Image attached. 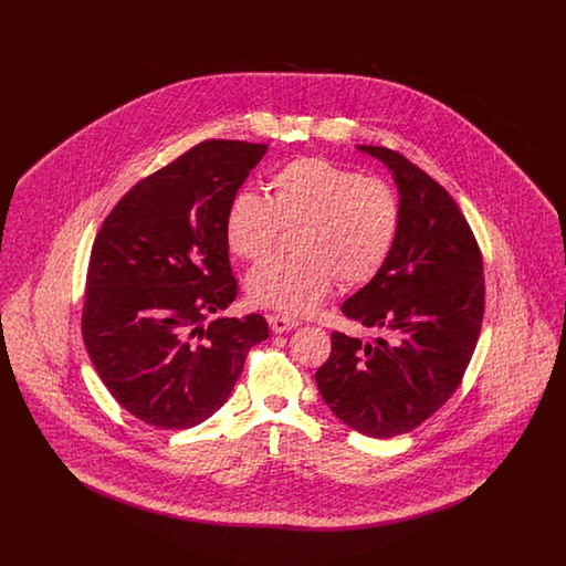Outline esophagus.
Returning a JSON list of instances; mask_svg holds the SVG:
<instances>
[{
	"instance_id": "esophagus-1",
	"label": "esophagus",
	"mask_w": 566,
	"mask_h": 566,
	"mask_svg": "<svg viewBox=\"0 0 566 566\" xmlns=\"http://www.w3.org/2000/svg\"><path fill=\"white\" fill-rule=\"evenodd\" d=\"M270 324L273 333H284V331H291V328L298 326V321L282 316V314H273V316H270Z\"/></svg>"
}]
</instances>
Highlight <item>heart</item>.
I'll use <instances>...</instances> for the list:
<instances>
[{
    "label": "heart",
    "mask_w": 566,
    "mask_h": 566,
    "mask_svg": "<svg viewBox=\"0 0 566 566\" xmlns=\"http://www.w3.org/2000/svg\"><path fill=\"white\" fill-rule=\"evenodd\" d=\"M403 208L392 185L328 161L298 157L268 178V197L243 190L224 212V240L243 261L268 259L282 229H296L293 256L271 259L248 275L252 303L284 314L312 312L335 277L360 286L390 259Z\"/></svg>",
    "instance_id": "heart-1"
}]
</instances>
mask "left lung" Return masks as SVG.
<instances>
[{
  "instance_id": "obj_1",
  "label": "left lung",
  "mask_w": 566,
  "mask_h": 566,
  "mask_svg": "<svg viewBox=\"0 0 566 566\" xmlns=\"http://www.w3.org/2000/svg\"><path fill=\"white\" fill-rule=\"evenodd\" d=\"M392 169L403 220L395 250L342 312L386 337L331 333L316 371L324 403L354 431L388 439L418 429L457 392L484 321V259L452 195L384 146H358Z\"/></svg>"
}]
</instances>
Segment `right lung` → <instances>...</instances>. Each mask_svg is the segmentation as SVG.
I'll return each mask as SVG.
<instances>
[{"label":"right lung","mask_w":566,"mask_h":566,"mask_svg":"<svg viewBox=\"0 0 566 566\" xmlns=\"http://www.w3.org/2000/svg\"><path fill=\"white\" fill-rule=\"evenodd\" d=\"M265 153L240 139L192 146L139 180L93 242L82 339L109 395L150 427L208 420L270 337L261 314L206 323L240 291L224 212Z\"/></svg>","instance_id":"add662e5"}]
</instances>
